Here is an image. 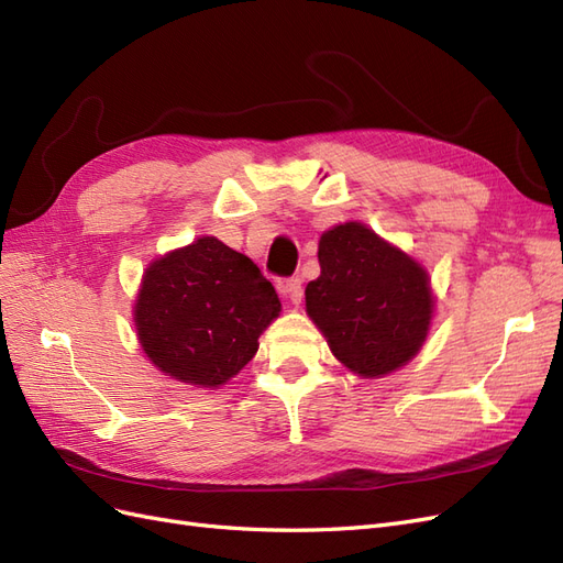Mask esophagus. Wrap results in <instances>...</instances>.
<instances>
[{
  "mask_svg": "<svg viewBox=\"0 0 563 563\" xmlns=\"http://www.w3.org/2000/svg\"><path fill=\"white\" fill-rule=\"evenodd\" d=\"M279 291H282L288 300H291L294 305H300V300H302V284H300L298 277L279 282Z\"/></svg>",
  "mask_w": 563,
  "mask_h": 563,
  "instance_id": "obj_1",
  "label": "esophagus"
}]
</instances>
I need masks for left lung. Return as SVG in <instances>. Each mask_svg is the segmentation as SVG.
I'll list each match as a JSON object with an SVG mask.
<instances>
[{"mask_svg": "<svg viewBox=\"0 0 563 563\" xmlns=\"http://www.w3.org/2000/svg\"><path fill=\"white\" fill-rule=\"evenodd\" d=\"M321 275L305 288V310L335 360L362 378L406 366L434 317L430 275L364 223H340L319 240Z\"/></svg>", "mask_w": 563, "mask_h": 563, "instance_id": "8db88e82", "label": "left lung"}]
</instances>
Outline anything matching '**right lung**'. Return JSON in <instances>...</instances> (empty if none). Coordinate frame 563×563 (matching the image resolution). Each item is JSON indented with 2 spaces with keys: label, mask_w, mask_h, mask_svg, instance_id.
<instances>
[{
  "label": "right lung",
  "mask_w": 563,
  "mask_h": 563,
  "mask_svg": "<svg viewBox=\"0 0 563 563\" xmlns=\"http://www.w3.org/2000/svg\"><path fill=\"white\" fill-rule=\"evenodd\" d=\"M279 312V296L258 265L216 236H199L145 267L133 323L164 376L218 389L253 360Z\"/></svg>",
  "instance_id": "right-lung-1"
}]
</instances>
